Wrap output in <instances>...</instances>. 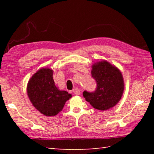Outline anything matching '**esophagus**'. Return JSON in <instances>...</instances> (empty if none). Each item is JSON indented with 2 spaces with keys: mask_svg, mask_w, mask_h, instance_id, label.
<instances>
[{
  "mask_svg": "<svg viewBox=\"0 0 154 154\" xmlns=\"http://www.w3.org/2000/svg\"><path fill=\"white\" fill-rule=\"evenodd\" d=\"M72 92L77 95L80 94V91L79 89H78V88H75V89L72 90Z\"/></svg>",
  "mask_w": 154,
  "mask_h": 154,
  "instance_id": "1",
  "label": "esophagus"
}]
</instances>
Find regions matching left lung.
<instances>
[{
  "instance_id": "8db88e82",
  "label": "left lung",
  "mask_w": 154,
  "mask_h": 154,
  "mask_svg": "<svg viewBox=\"0 0 154 154\" xmlns=\"http://www.w3.org/2000/svg\"><path fill=\"white\" fill-rule=\"evenodd\" d=\"M92 77L96 83V88L94 92H83L85 100L98 110L113 107L120 100L124 92L121 72L106 61L98 62L92 66Z\"/></svg>"
}]
</instances>
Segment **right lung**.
Instances as JSON below:
<instances>
[{
    "instance_id": "1",
    "label": "right lung",
    "mask_w": 154,
    "mask_h": 154,
    "mask_svg": "<svg viewBox=\"0 0 154 154\" xmlns=\"http://www.w3.org/2000/svg\"><path fill=\"white\" fill-rule=\"evenodd\" d=\"M53 71L41 69L31 77L27 85V93L33 106L46 116H54L63 109L71 94L56 86Z\"/></svg>"
}]
</instances>
